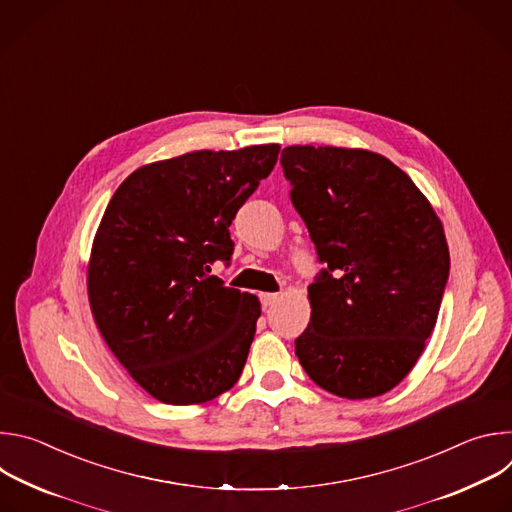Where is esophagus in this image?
<instances>
[{
	"mask_svg": "<svg viewBox=\"0 0 512 512\" xmlns=\"http://www.w3.org/2000/svg\"><path fill=\"white\" fill-rule=\"evenodd\" d=\"M279 302V294H261V304H263V308H269V306H273V304H277Z\"/></svg>",
	"mask_w": 512,
	"mask_h": 512,
	"instance_id": "1",
	"label": "esophagus"
}]
</instances>
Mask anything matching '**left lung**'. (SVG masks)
<instances>
[{
  "label": "left lung",
  "mask_w": 512,
  "mask_h": 512,
  "mask_svg": "<svg viewBox=\"0 0 512 512\" xmlns=\"http://www.w3.org/2000/svg\"><path fill=\"white\" fill-rule=\"evenodd\" d=\"M281 166L326 265L308 287L312 316L296 354L328 393L383 395L415 367L440 312L450 275L442 221L375 152L289 145Z\"/></svg>",
  "instance_id": "8db88e82"
}]
</instances>
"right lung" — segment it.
I'll list each match as a JSON object with an SVG mask.
<instances>
[{"mask_svg":"<svg viewBox=\"0 0 512 512\" xmlns=\"http://www.w3.org/2000/svg\"><path fill=\"white\" fill-rule=\"evenodd\" d=\"M277 154L267 143L141 166L101 218L87 273L93 318L133 381L162 403H206L243 373L261 304L210 265L229 263V227Z\"/></svg>","mask_w":512,"mask_h":512,"instance_id":"1","label":"right lung"}]
</instances>
